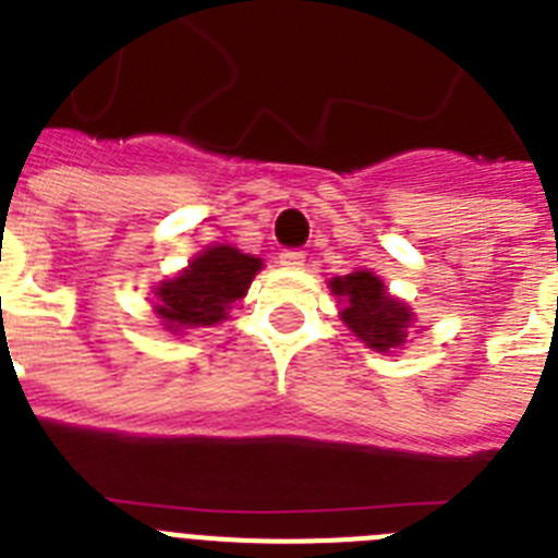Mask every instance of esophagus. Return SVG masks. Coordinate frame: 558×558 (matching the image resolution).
<instances>
[{"label": "esophagus", "instance_id": "esophagus-1", "mask_svg": "<svg viewBox=\"0 0 558 558\" xmlns=\"http://www.w3.org/2000/svg\"><path fill=\"white\" fill-rule=\"evenodd\" d=\"M279 265H284V268H304V251L299 248H284L282 254H279Z\"/></svg>", "mask_w": 558, "mask_h": 558}]
</instances>
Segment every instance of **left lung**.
<instances>
[{"mask_svg":"<svg viewBox=\"0 0 558 558\" xmlns=\"http://www.w3.org/2000/svg\"><path fill=\"white\" fill-rule=\"evenodd\" d=\"M335 295H340L347 307L340 318L374 352H391L408 338L413 313L405 302L388 295L386 284L372 270H354L347 276H335L329 282Z\"/></svg>","mask_w":558,"mask_h":558,"instance_id":"left-lung-1","label":"left lung"}]
</instances>
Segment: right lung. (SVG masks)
<instances>
[{"label":"right lung","mask_w":558,"mask_h":558,"mask_svg":"<svg viewBox=\"0 0 558 558\" xmlns=\"http://www.w3.org/2000/svg\"><path fill=\"white\" fill-rule=\"evenodd\" d=\"M263 259L240 254L231 245H209L175 279L156 288V315L170 332L211 327L223 322L236 299H243Z\"/></svg>","instance_id":"right-lung-1"}]
</instances>
